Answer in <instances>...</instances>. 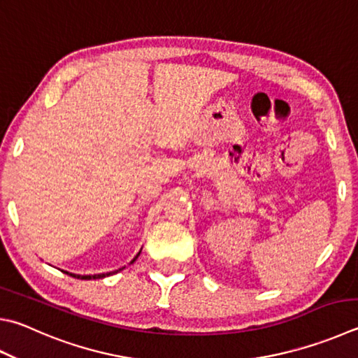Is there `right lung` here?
Returning a JSON list of instances; mask_svg holds the SVG:
<instances>
[{"instance_id":"right-lung-1","label":"right lung","mask_w":358,"mask_h":358,"mask_svg":"<svg viewBox=\"0 0 358 358\" xmlns=\"http://www.w3.org/2000/svg\"><path fill=\"white\" fill-rule=\"evenodd\" d=\"M142 250V249H141ZM141 255V252L138 253V255H136L133 259H131V263L129 264H133L136 259H138V257ZM123 268H120V269H117V271H113V272H106V274H95V275H80V274H71V272H67V271H64L66 272V274H69V275H71V277H75V278H81V280H92V278H105V277H108V275H113V274H117V272H120Z\"/></svg>"}]
</instances>
